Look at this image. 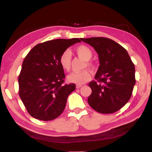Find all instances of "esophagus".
<instances>
[{
	"label": "esophagus",
	"mask_w": 152,
	"mask_h": 152,
	"mask_svg": "<svg viewBox=\"0 0 152 152\" xmlns=\"http://www.w3.org/2000/svg\"><path fill=\"white\" fill-rule=\"evenodd\" d=\"M82 86V85H76V88H77V89H79V88H80V87H81Z\"/></svg>",
	"instance_id": "34e87169"
}]
</instances>
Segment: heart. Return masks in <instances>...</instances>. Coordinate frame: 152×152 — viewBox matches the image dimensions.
<instances>
[{"mask_svg": "<svg viewBox=\"0 0 152 152\" xmlns=\"http://www.w3.org/2000/svg\"><path fill=\"white\" fill-rule=\"evenodd\" d=\"M78 56L83 59L86 62L87 66H93V63L88 61L93 57V53L92 49L86 45H80L75 49ZM59 62L63 69L68 71L70 70L72 63V53L70 50H65L59 56ZM91 79V74L88 70H84L80 72H72L67 77L68 80L77 85H82L88 82Z\"/></svg>", "mask_w": 152, "mask_h": 152, "instance_id": "obj_1", "label": "heart"}]
</instances>
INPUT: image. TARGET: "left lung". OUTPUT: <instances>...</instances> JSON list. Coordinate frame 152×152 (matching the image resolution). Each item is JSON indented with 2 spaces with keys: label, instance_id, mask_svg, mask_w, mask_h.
Segmentation results:
<instances>
[{
  "label": "left lung",
  "instance_id": "obj_1",
  "mask_svg": "<svg viewBox=\"0 0 152 152\" xmlns=\"http://www.w3.org/2000/svg\"><path fill=\"white\" fill-rule=\"evenodd\" d=\"M93 47L99 66L95 80L89 82L92 93L89 104L101 113H112L122 108L131 97L136 83L135 67L126 49L104 37L81 39Z\"/></svg>",
  "mask_w": 152,
  "mask_h": 152
}]
</instances>
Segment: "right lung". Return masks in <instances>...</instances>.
I'll list each match as a JSON object with an SVG mask.
<instances>
[{
	"label": "right lung",
	"instance_id": "obj_1",
	"mask_svg": "<svg viewBox=\"0 0 152 152\" xmlns=\"http://www.w3.org/2000/svg\"><path fill=\"white\" fill-rule=\"evenodd\" d=\"M79 39H55L36 45L26 55L18 77L19 95L31 117L44 121L59 117L75 84H64L61 53Z\"/></svg>",
	"mask_w": 152,
	"mask_h": 152
}]
</instances>
